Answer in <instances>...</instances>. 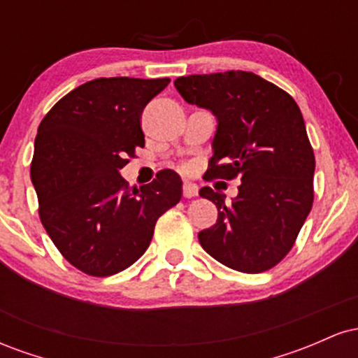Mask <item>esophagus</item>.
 <instances>
[{
    "mask_svg": "<svg viewBox=\"0 0 358 358\" xmlns=\"http://www.w3.org/2000/svg\"><path fill=\"white\" fill-rule=\"evenodd\" d=\"M199 195V187L192 182H185L183 183V196L185 199H192V196Z\"/></svg>",
    "mask_w": 358,
    "mask_h": 358,
    "instance_id": "1",
    "label": "esophagus"
}]
</instances>
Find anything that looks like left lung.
Segmentation results:
<instances>
[{
    "label": "left lung",
    "mask_w": 358,
    "mask_h": 358,
    "mask_svg": "<svg viewBox=\"0 0 358 358\" xmlns=\"http://www.w3.org/2000/svg\"><path fill=\"white\" fill-rule=\"evenodd\" d=\"M175 87L219 122L205 180H241L231 203L210 187L199 192L219 210L217 224L199 232L200 244L241 273L274 268L313 205L315 155L301 110L289 94L252 72L178 77Z\"/></svg>",
    "instance_id": "obj_1"
}]
</instances>
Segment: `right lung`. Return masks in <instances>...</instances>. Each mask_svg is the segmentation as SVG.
Listing matches in <instances>:
<instances>
[{
	"label": "right lung",
	"instance_id": "right-lung-1",
	"mask_svg": "<svg viewBox=\"0 0 358 358\" xmlns=\"http://www.w3.org/2000/svg\"><path fill=\"white\" fill-rule=\"evenodd\" d=\"M170 79L101 77L64 96L38 126L31 183L45 231L89 276L124 271L145 254L156 220L182 199V178L158 171L129 187L119 170L145 146L141 114Z\"/></svg>",
	"mask_w": 358,
	"mask_h": 358
}]
</instances>
